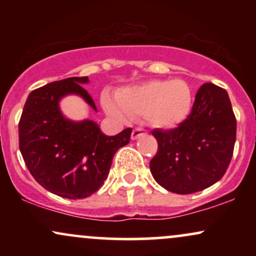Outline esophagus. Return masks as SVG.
<instances>
[{"label": "esophagus", "instance_id": "obj_1", "mask_svg": "<svg viewBox=\"0 0 256 256\" xmlns=\"http://www.w3.org/2000/svg\"><path fill=\"white\" fill-rule=\"evenodd\" d=\"M142 134H144V130H143V128H134V131H132V134H131V138L134 140H138V138H140V136H142Z\"/></svg>", "mask_w": 256, "mask_h": 256}]
</instances>
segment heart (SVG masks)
Masks as SVG:
<instances>
[{
    "mask_svg": "<svg viewBox=\"0 0 256 256\" xmlns=\"http://www.w3.org/2000/svg\"><path fill=\"white\" fill-rule=\"evenodd\" d=\"M192 88L182 79L146 80L130 85L116 92V98L102 96L104 110L110 118L125 122L131 116H140L156 128H178L192 110Z\"/></svg>",
    "mask_w": 256,
    "mask_h": 256,
    "instance_id": "heart-1",
    "label": "heart"
}]
</instances>
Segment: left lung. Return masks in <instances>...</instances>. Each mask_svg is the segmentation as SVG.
<instances>
[{"label": "left lung", "mask_w": 256, "mask_h": 256, "mask_svg": "<svg viewBox=\"0 0 256 256\" xmlns=\"http://www.w3.org/2000/svg\"><path fill=\"white\" fill-rule=\"evenodd\" d=\"M152 134L158 144L150 161L156 183L180 195L207 189L225 174L236 142V118L228 92L204 83L183 124Z\"/></svg>", "instance_id": "8db88e82"}]
</instances>
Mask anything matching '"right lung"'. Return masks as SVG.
Returning <instances> with one entry per match:
<instances>
[{
	"mask_svg": "<svg viewBox=\"0 0 256 256\" xmlns=\"http://www.w3.org/2000/svg\"><path fill=\"white\" fill-rule=\"evenodd\" d=\"M88 77L52 82L28 95L19 122V148L28 171L44 189L64 198H85L104 183L113 156L128 144L132 128L106 136L98 122L72 120L60 108L66 96H79L98 112L83 85Z\"/></svg>",
	"mask_w": 256,
	"mask_h": 256,
	"instance_id": "add662e5",
	"label": "right lung"
}]
</instances>
